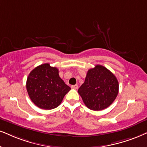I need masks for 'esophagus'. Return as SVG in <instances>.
<instances>
[{
	"label": "esophagus",
	"mask_w": 147,
	"mask_h": 147,
	"mask_svg": "<svg viewBox=\"0 0 147 147\" xmlns=\"http://www.w3.org/2000/svg\"><path fill=\"white\" fill-rule=\"evenodd\" d=\"M71 88L72 89H75V90H77L78 88V85H72L71 86Z\"/></svg>",
	"instance_id": "esophagus-1"
}]
</instances>
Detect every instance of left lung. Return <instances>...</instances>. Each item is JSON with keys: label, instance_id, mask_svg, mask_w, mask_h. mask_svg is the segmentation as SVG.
Returning a JSON list of instances; mask_svg holds the SVG:
<instances>
[{"label": "left lung", "instance_id": "8db88e82", "mask_svg": "<svg viewBox=\"0 0 147 147\" xmlns=\"http://www.w3.org/2000/svg\"><path fill=\"white\" fill-rule=\"evenodd\" d=\"M78 92L88 109L101 111L109 107L117 96L119 82L109 69L96 65L87 71Z\"/></svg>", "mask_w": 147, "mask_h": 147}]
</instances>
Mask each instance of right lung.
Returning a JSON list of instances; mask_svg holds the SVG:
<instances>
[{"instance_id": "obj_1", "label": "right lung", "mask_w": 147, "mask_h": 147, "mask_svg": "<svg viewBox=\"0 0 147 147\" xmlns=\"http://www.w3.org/2000/svg\"><path fill=\"white\" fill-rule=\"evenodd\" d=\"M26 90L35 105L40 109L50 110L60 105L70 87L60 77L58 69L46 63L30 72Z\"/></svg>"}]
</instances>
